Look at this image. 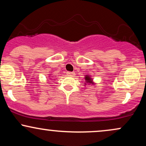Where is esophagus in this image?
Listing matches in <instances>:
<instances>
[{"label": "esophagus", "instance_id": "1", "mask_svg": "<svg viewBox=\"0 0 146 146\" xmlns=\"http://www.w3.org/2000/svg\"><path fill=\"white\" fill-rule=\"evenodd\" d=\"M66 75H68V76H74V75H75V73H73V72L68 71L67 73H66Z\"/></svg>", "mask_w": 146, "mask_h": 146}]
</instances>
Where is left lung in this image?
<instances>
[{
    "label": "left lung",
    "instance_id": "1",
    "mask_svg": "<svg viewBox=\"0 0 146 146\" xmlns=\"http://www.w3.org/2000/svg\"><path fill=\"white\" fill-rule=\"evenodd\" d=\"M85 80H86V84L87 83H90V84H91L92 82H93V80H91V79L90 78V77H88V76H86L85 77Z\"/></svg>",
    "mask_w": 146,
    "mask_h": 146
}]
</instances>
